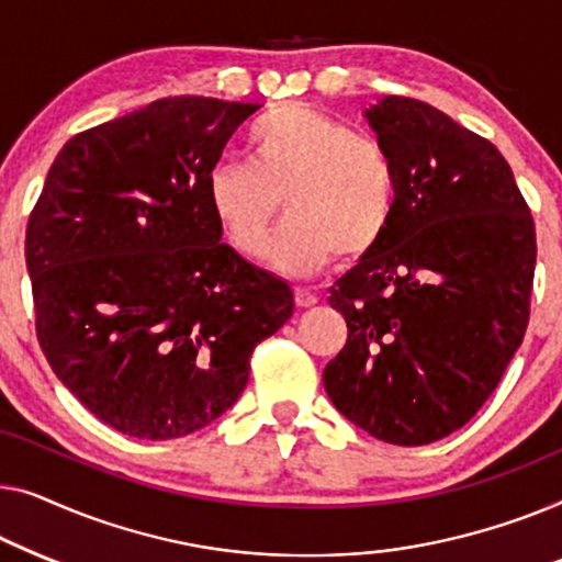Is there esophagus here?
Returning a JSON list of instances; mask_svg holds the SVG:
<instances>
[{
  "label": "esophagus",
  "instance_id": "1",
  "mask_svg": "<svg viewBox=\"0 0 562 562\" xmlns=\"http://www.w3.org/2000/svg\"><path fill=\"white\" fill-rule=\"evenodd\" d=\"M315 303H318V295H315L313 290L295 288V305L297 307H313Z\"/></svg>",
  "mask_w": 562,
  "mask_h": 562
}]
</instances>
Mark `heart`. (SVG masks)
I'll use <instances>...</instances> for the list:
<instances>
[{
	"label": "heart",
	"mask_w": 562,
	"mask_h": 562,
	"mask_svg": "<svg viewBox=\"0 0 562 562\" xmlns=\"http://www.w3.org/2000/svg\"><path fill=\"white\" fill-rule=\"evenodd\" d=\"M249 162L221 160L205 176V201L228 244L259 257L280 211L290 216L270 244L290 274L369 257L397 216L400 180L390 149L351 124L303 104H282L251 124Z\"/></svg>",
	"instance_id": "heart-1"
}]
</instances>
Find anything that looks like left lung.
Listing matches in <instances>:
<instances>
[{"mask_svg":"<svg viewBox=\"0 0 562 562\" xmlns=\"http://www.w3.org/2000/svg\"><path fill=\"white\" fill-rule=\"evenodd\" d=\"M363 116L397 165V216L330 288L349 338L323 384L369 436L428 446L479 413L525 338L535 221L499 149L436 106L384 97Z\"/></svg>","mask_w":562,"mask_h":562,"instance_id":"1","label":"left lung"}]
</instances>
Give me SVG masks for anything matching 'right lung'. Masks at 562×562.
Returning a JSON list of instances; mask_svg holds the SVG:
<instances>
[{
    "instance_id": "1",
    "label": "right lung",
    "mask_w": 562,
    "mask_h": 562,
    "mask_svg": "<svg viewBox=\"0 0 562 562\" xmlns=\"http://www.w3.org/2000/svg\"><path fill=\"white\" fill-rule=\"evenodd\" d=\"M259 104L176 97L68 139L27 221L35 330L78 402L142 440L191 436L249 382L292 290L228 244L205 176Z\"/></svg>"
}]
</instances>
